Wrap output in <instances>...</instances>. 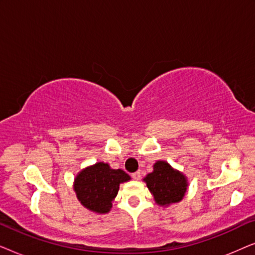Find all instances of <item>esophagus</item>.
<instances>
[{"mask_svg": "<svg viewBox=\"0 0 255 255\" xmlns=\"http://www.w3.org/2000/svg\"><path fill=\"white\" fill-rule=\"evenodd\" d=\"M132 177H133L134 180H140V177H141V173H140V170H137V172L132 173Z\"/></svg>", "mask_w": 255, "mask_h": 255, "instance_id": "34e87169", "label": "esophagus"}]
</instances>
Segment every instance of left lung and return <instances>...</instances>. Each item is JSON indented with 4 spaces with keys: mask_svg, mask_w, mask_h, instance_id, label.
Instances as JSON below:
<instances>
[{
    "mask_svg": "<svg viewBox=\"0 0 255 255\" xmlns=\"http://www.w3.org/2000/svg\"><path fill=\"white\" fill-rule=\"evenodd\" d=\"M152 173L145 177L149 191L160 205L175 203L183 198L187 190V180L177 170H174L165 161H158Z\"/></svg>",
    "mask_w": 255,
    "mask_h": 255,
    "instance_id": "obj_1",
    "label": "left lung"
}]
</instances>
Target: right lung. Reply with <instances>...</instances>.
I'll list each match as a JSON object with an SVG mask.
<instances>
[{
    "label": "right lung",
    "instance_id": "add662e5",
    "mask_svg": "<svg viewBox=\"0 0 255 255\" xmlns=\"http://www.w3.org/2000/svg\"><path fill=\"white\" fill-rule=\"evenodd\" d=\"M128 180L130 176L124 170L111 169L108 163L99 162L80 172L74 190L83 207L106 214L113 207L111 202L117 196L120 184Z\"/></svg>",
    "mask_w": 255,
    "mask_h": 255
}]
</instances>
